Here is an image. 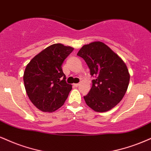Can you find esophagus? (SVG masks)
Instances as JSON below:
<instances>
[{
	"label": "esophagus",
	"mask_w": 151,
	"mask_h": 151,
	"mask_svg": "<svg viewBox=\"0 0 151 151\" xmlns=\"http://www.w3.org/2000/svg\"><path fill=\"white\" fill-rule=\"evenodd\" d=\"M74 86L75 87H78L79 86V83H74Z\"/></svg>",
	"instance_id": "1"
}]
</instances>
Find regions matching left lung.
Listing matches in <instances>:
<instances>
[{"label":"left lung","mask_w":151,"mask_h":151,"mask_svg":"<svg viewBox=\"0 0 151 151\" xmlns=\"http://www.w3.org/2000/svg\"><path fill=\"white\" fill-rule=\"evenodd\" d=\"M77 55L84 60L91 75L96 77L89 93L83 96L86 105L96 112L111 110L127 90L130 75L126 64L101 41L83 46Z\"/></svg>","instance_id":"left-lung-1"}]
</instances>
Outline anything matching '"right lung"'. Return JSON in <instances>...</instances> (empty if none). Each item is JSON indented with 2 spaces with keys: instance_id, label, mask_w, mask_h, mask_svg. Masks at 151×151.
<instances>
[{
  "instance_id": "add662e5",
  "label": "right lung",
  "mask_w": 151,
  "mask_h": 151,
  "mask_svg": "<svg viewBox=\"0 0 151 151\" xmlns=\"http://www.w3.org/2000/svg\"><path fill=\"white\" fill-rule=\"evenodd\" d=\"M74 48L61 43L47 47L32 59L24 72L29 99L39 110L52 112L68 99L72 85L66 82L62 65Z\"/></svg>"
}]
</instances>
